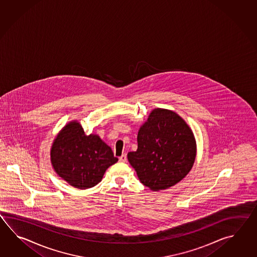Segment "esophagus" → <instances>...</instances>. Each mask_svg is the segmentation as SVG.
<instances>
[{
	"label": "esophagus",
	"instance_id": "obj_1",
	"mask_svg": "<svg viewBox=\"0 0 257 257\" xmlns=\"http://www.w3.org/2000/svg\"><path fill=\"white\" fill-rule=\"evenodd\" d=\"M126 161V154H122L119 157V162L121 163H125Z\"/></svg>",
	"mask_w": 257,
	"mask_h": 257
}]
</instances>
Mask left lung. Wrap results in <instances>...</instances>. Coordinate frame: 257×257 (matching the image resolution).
I'll return each instance as SVG.
<instances>
[{
	"mask_svg": "<svg viewBox=\"0 0 257 257\" xmlns=\"http://www.w3.org/2000/svg\"><path fill=\"white\" fill-rule=\"evenodd\" d=\"M138 150L127 160L140 181L153 191L175 186L186 176L196 158L190 127L175 112L156 108L138 133Z\"/></svg>",
	"mask_w": 257,
	"mask_h": 257,
	"instance_id": "1",
	"label": "left lung"
}]
</instances>
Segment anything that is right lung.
Returning <instances> with one entry per match:
<instances>
[{"mask_svg":"<svg viewBox=\"0 0 257 257\" xmlns=\"http://www.w3.org/2000/svg\"><path fill=\"white\" fill-rule=\"evenodd\" d=\"M50 157L56 173L79 189L96 186L105 170L118 161L109 146L97 135L86 136L75 121L56 137Z\"/></svg>","mask_w":257,"mask_h":257,"instance_id":"add662e5","label":"right lung"}]
</instances>
